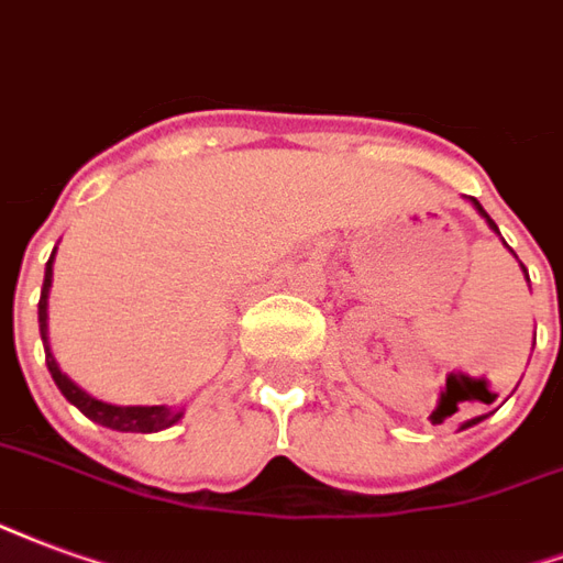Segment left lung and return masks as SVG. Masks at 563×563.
<instances>
[{
    "label": "left lung",
    "mask_w": 563,
    "mask_h": 563,
    "mask_svg": "<svg viewBox=\"0 0 563 563\" xmlns=\"http://www.w3.org/2000/svg\"><path fill=\"white\" fill-rule=\"evenodd\" d=\"M474 207H477V209H479V212H483V216H486V209L479 207L477 200H474ZM486 221H489V228H492V231H498V224H495V221H492V219H489V216H486Z\"/></svg>",
    "instance_id": "left-lung-1"
}]
</instances>
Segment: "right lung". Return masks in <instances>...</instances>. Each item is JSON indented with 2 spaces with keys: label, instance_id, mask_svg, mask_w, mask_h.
Here are the masks:
<instances>
[{
  "label": "right lung",
  "instance_id": "1",
  "mask_svg": "<svg viewBox=\"0 0 563 563\" xmlns=\"http://www.w3.org/2000/svg\"><path fill=\"white\" fill-rule=\"evenodd\" d=\"M56 252V249H53ZM51 278H53V254L51 261H47V269H44V287H41V299H38V327H41V342H44V354H47V368H51L53 380H56V387L63 389V396L71 401L74 408H80V411L89 417L92 422H101V426H108V429H117V432H162L167 426H174L183 411H170V408H164V405H152V408H119V405H108V401H98L92 399L89 393L77 387L74 380L59 372L56 366V360H53L51 347H47V294H51Z\"/></svg>",
  "mask_w": 563,
  "mask_h": 563
}]
</instances>
